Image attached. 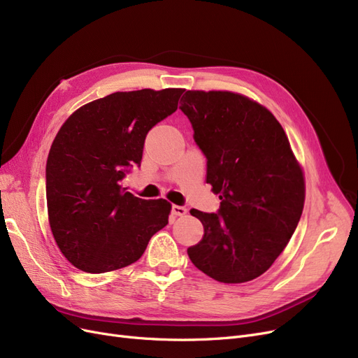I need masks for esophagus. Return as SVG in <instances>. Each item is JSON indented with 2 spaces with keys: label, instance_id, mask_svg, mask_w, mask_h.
<instances>
[{
  "label": "esophagus",
  "instance_id": "esophagus-1",
  "mask_svg": "<svg viewBox=\"0 0 358 358\" xmlns=\"http://www.w3.org/2000/svg\"><path fill=\"white\" fill-rule=\"evenodd\" d=\"M171 212H173L174 216H184L185 213H187V209H185L184 206H178V205H174L173 209H171Z\"/></svg>",
  "mask_w": 358,
  "mask_h": 358
}]
</instances>
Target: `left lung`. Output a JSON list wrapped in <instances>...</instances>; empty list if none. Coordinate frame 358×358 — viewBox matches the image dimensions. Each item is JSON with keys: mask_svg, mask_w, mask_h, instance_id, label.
<instances>
[{"mask_svg": "<svg viewBox=\"0 0 358 358\" xmlns=\"http://www.w3.org/2000/svg\"><path fill=\"white\" fill-rule=\"evenodd\" d=\"M189 117L208 159L206 182L220 194L217 213H190L203 238L187 248L193 265L225 284L265 273L284 252L304 208L303 168L273 114L228 90H187Z\"/></svg>", "mask_w": 358, "mask_h": 358, "instance_id": "1", "label": "left lung"}]
</instances>
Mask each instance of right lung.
Returning a JSON list of instances; mask_svg holds the SVG:
<instances>
[{"mask_svg": "<svg viewBox=\"0 0 358 358\" xmlns=\"http://www.w3.org/2000/svg\"><path fill=\"white\" fill-rule=\"evenodd\" d=\"M184 89L115 92L76 110L57 133L46 161L52 236L77 269L126 268L168 224L171 203L145 200L121 185L141 165L148 131L177 111Z\"/></svg>", "mask_w": 358, "mask_h": 358, "instance_id": "right-lung-1", "label": "right lung"}]
</instances>
